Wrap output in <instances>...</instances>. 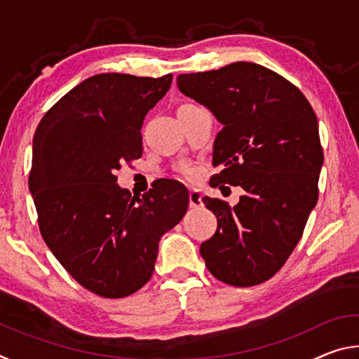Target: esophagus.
<instances>
[{"label":"esophagus","mask_w":359,"mask_h":359,"mask_svg":"<svg viewBox=\"0 0 359 359\" xmlns=\"http://www.w3.org/2000/svg\"><path fill=\"white\" fill-rule=\"evenodd\" d=\"M190 208L191 209L204 208L203 196H201V193H199L198 190H190Z\"/></svg>","instance_id":"obj_1"}]
</instances>
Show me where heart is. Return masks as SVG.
<instances>
[{
    "label": "heart",
    "mask_w": 359,
    "mask_h": 359,
    "mask_svg": "<svg viewBox=\"0 0 359 359\" xmlns=\"http://www.w3.org/2000/svg\"><path fill=\"white\" fill-rule=\"evenodd\" d=\"M184 174L187 175L188 179H194V177H196V175H198V171H196V169H194V168H185V169H184Z\"/></svg>",
    "instance_id": "heart-1"
}]
</instances>
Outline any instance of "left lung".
Segmentation results:
<instances>
[{"mask_svg":"<svg viewBox=\"0 0 359 359\" xmlns=\"http://www.w3.org/2000/svg\"><path fill=\"white\" fill-rule=\"evenodd\" d=\"M177 87L223 125L212 156L220 172L210 187L245 191L234 208L203 198L217 217L215 234L199 248L205 266L233 287L269 280L287 263L318 201L323 147L317 115L296 85L257 63L179 74Z\"/></svg>","mask_w":359,"mask_h":359,"instance_id":"obj_1","label":"left lung"}]
</instances>
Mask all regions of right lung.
Listing matches in <instances>:
<instances>
[{
  "instance_id": "add662e5",
  "label": "right lung",
  "mask_w": 359,
  "mask_h": 359,
  "mask_svg": "<svg viewBox=\"0 0 359 359\" xmlns=\"http://www.w3.org/2000/svg\"><path fill=\"white\" fill-rule=\"evenodd\" d=\"M171 82L172 74L88 77L34 133L28 185L42 239L76 282L101 297L130 296L150 280L158 242L190 203L177 180H160L142 198L117 185L121 163L141 158L144 117Z\"/></svg>"
}]
</instances>
